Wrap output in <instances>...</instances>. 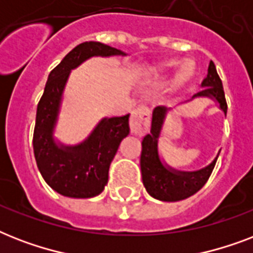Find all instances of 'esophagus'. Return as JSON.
Masks as SVG:
<instances>
[{"instance_id": "esophagus-1", "label": "esophagus", "mask_w": 253, "mask_h": 253, "mask_svg": "<svg viewBox=\"0 0 253 253\" xmlns=\"http://www.w3.org/2000/svg\"><path fill=\"white\" fill-rule=\"evenodd\" d=\"M131 132L138 136H143L150 128V109L146 106L136 107L130 118Z\"/></svg>"}]
</instances>
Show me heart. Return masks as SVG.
Wrapping results in <instances>:
<instances>
[{"instance_id":"b5f03b06","label":"heart","mask_w":253,"mask_h":253,"mask_svg":"<svg viewBox=\"0 0 253 253\" xmlns=\"http://www.w3.org/2000/svg\"><path fill=\"white\" fill-rule=\"evenodd\" d=\"M180 64L181 61L178 60H169L167 61V63H164V64L159 68V72H167V71H169L170 68H174V67H177V65ZM194 72H196V69H194V64H193L192 61H184V63L181 64L180 69H178V72H177L176 75V83L177 84L186 83V81H189L193 76H194Z\"/></svg>"}]
</instances>
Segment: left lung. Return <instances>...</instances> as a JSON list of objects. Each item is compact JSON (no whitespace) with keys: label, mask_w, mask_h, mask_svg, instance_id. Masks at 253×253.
Returning a JSON list of instances; mask_svg holds the SVG:
<instances>
[{"label":"left lung","mask_w":253,"mask_h":253,"mask_svg":"<svg viewBox=\"0 0 253 253\" xmlns=\"http://www.w3.org/2000/svg\"><path fill=\"white\" fill-rule=\"evenodd\" d=\"M201 86L204 89L193 95V98L208 97L214 99L226 115L227 103L224 98L223 86L212 61H210L209 64L208 76L205 77ZM168 111L169 109L166 106H158L154 109L151 132L144 136L142 142L140 169H142L143 185L151 197L164 202H176L196 194L206 184L212 169L215 167L220 151L208 167L200 170L185 172L167 166L159 154V138L162 134L163 125Z\"/></svg>","instance_id":"left-lung-1"}]
</instances>
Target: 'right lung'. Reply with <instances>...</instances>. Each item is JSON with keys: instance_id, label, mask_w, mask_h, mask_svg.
<instances>
[{"instance_id": "add662e5", "label": "right lung", "mask_w": 253, "mask_h": 253, "mask_svg": "<svg viewBox=\"0 0 253 253\" xmlns=\"http://www.w3.org/2000/svg\"><path fill=\"white\" fill-rule=\"evenodd\" d=\"M114 55L125 56L126 53L99 42H85L76 45L51 71L44 93L38 103L34 155L45 182L61 196L91 198L102 193L119 144L130 134V114H127L102 118L84 142L75 146H65L53 138L71 71L93 56Z\"/></svg>"}]
</instances>
